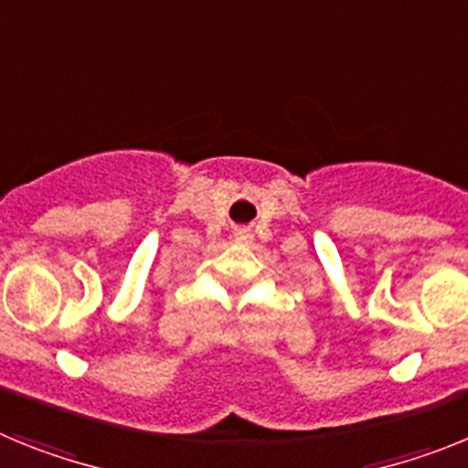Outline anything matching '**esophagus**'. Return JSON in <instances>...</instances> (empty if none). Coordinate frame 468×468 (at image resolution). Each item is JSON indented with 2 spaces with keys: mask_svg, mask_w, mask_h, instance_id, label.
Segmentation results:
<instances>
[{
  "mask_svg": "<svg viewBox=\"0 0 468 468\" xmlns=\"http://www.w3.org/2000/svg\"><path fill=\"white\" fill-rule=\"evenodd\" d=\"M234 237H237L239 241L248 243V241H250V239H253V234H250V231H248V229H237V234H234Z\"/></svg>",
  "mask_w": 468,
  "mask_h": 468,
  "instance_id": "esophagus-1",
  "label": "esophagus"
}]
</instances>
